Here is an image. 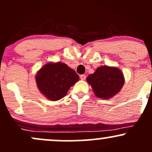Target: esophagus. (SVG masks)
Instances as JSON below:
<instances>
[{"mask_svg": "<svg viewBox=\"0 0 152 152\" xmlns=\"http://www.w3.org/2000/svg\"><path fill=\"white\" fill-rule=\"evenodd\" d=\"M80 79H81V80H85V79H86V76L84 74L81 75V76H80Z\"/></svg>", "mask_w": 152, "mask_h": 152, "instance_id": "34e87169", "label": "esophagus"}]
</instances>
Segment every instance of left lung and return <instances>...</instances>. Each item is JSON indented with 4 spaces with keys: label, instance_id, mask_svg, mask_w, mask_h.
<instances>
[{
    "label": "left lung",
    "instance_id": "left-lung-1",
    "mask_svg": "<svg viewBox=\"0 0 152 152\" xmlns=\"http://www.w3.org/2000/svg\"><path fill=\"white\" fill-rule=\"evenodd\" d=\"M87 82L92 87L97 97L109 99L118 93L124 83V75L117 68L101 66L89 75Z\"/></svg>",
    "mask_w": 152,
    "mask_h": 152
}]
</instances>
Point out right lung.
Instances as JSON below:
<instances>
[{
  "instance_id": "right-lung-1",
  "label": "right lung",
  "mask_w": 152,
  "mask_h": 152,
  "mask_svg": "<svg viewBox=\"0 0 152 152\" xmlns=\"http://www.w3.org/2000/svg\"><path fill=\"white\" fill-rule=\"evenodd\" d=\"M79 79V75L74 70L60 62L46 64L36 76V84L40 92L52 101L65 97L70 87Z\"/></svg>"
}]
</instances>
